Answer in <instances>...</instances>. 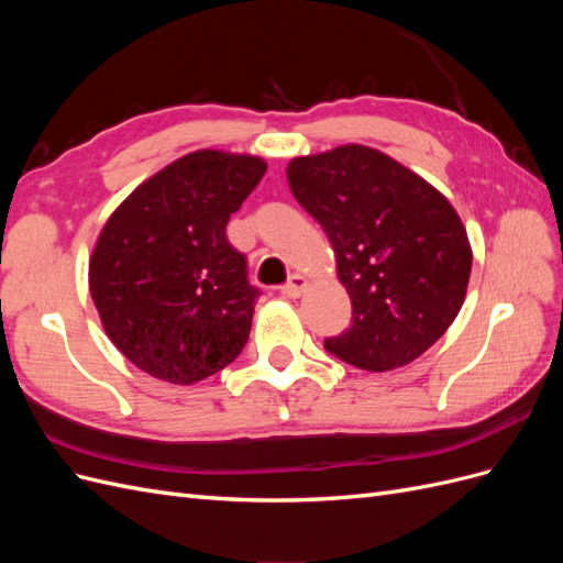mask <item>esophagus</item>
<instances>
[{"label": "esophagus", "instance_id": "obj_1", "mask_svg": "<svg viewBox=\"0 0 563 563\" xmlns=\"http://www.w3.org/2000/svg\"><path fill=\"white\" fill-rule=\"evenodd\" d=\"M305 288H308V279H305L302 275H291L288 277V282L282 286V294L286 298H300L305 294Z\"/></svg>", "mask_w": 563, "mask_h": 563}]
</instances>
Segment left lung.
I'll use <instances>...</instances> for the list:
<instances>
[{
	"label": "left lung",
	"mask_w": 563,
	"mask_h": 563,
	"mask_svg": "<svg viewBox=\"0 0 563 563\" xmlns=\"http://www.w3.org/2000/svg\"><path fill=\"white\" fill-rule=\"evenodd\" d=\"M300 207L327 232L352 300L350 329L323 340L366 371L413 362L457 317L472 249L449 199L383 152L343 145L286 168Z\"/></svg>",
	"instance_id": "1"
}]
</instances>
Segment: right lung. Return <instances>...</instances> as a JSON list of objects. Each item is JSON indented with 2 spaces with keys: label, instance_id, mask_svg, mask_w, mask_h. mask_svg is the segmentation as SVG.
I'll list each match as a JSON object with an SVG mask.
<instances>
[{
  "label": "right lung",
  "instance_id": "add662e5",
  "mask_svg": "<svg viewBox=\"0 0 563 563\" xmlns=\"http://www.w3.org/2000/svg\"><path fill=\"white\" fill-rule=\"evenodd\" d=\"M265 168L192 152L135 187L100 232L91 298L112 343L150 376L192 385L242 354L261 291L225 228Z\"/></svg>",
  "mask_w": 563,
  "mask_h": 563
}]
</instances>
